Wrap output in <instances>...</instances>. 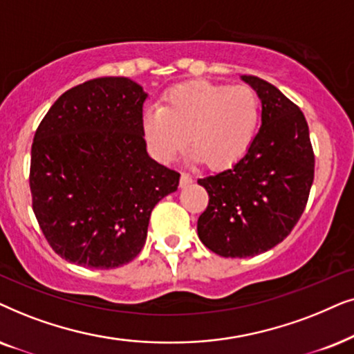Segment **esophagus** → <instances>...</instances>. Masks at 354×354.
I'll return each instance as SVG.
<instances>
[{"mask_svg": "<svg viewBox=\"0 0 354 354\" xmlns=\"http://www.w3.org/2000/svg\"><path fill=\"white\" fill-rule=\"evenodd\" d=\"M191 183H192V178L189 176V174H187V173H181L180 186H181V187H186V186H189Z\"/></svg>", "mask_w": 354, "mask_h": 354, "instance_id": "esophagus-1", "label": "esophagus"}]
</instances>
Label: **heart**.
Returning a JSON list of instances; mask_svg holds the SVG:
<instances>
[{"label":"heart","mask_w":354,"mask_h":354,"mask_svg":"<svg viewBox=\"0 0 354 354\" xmlns=\"http://www.w3.org/2000/svg\"><path fill=\"white\" fill-rule=\"evenodd\" d=\"M261 124V100L249 86L196 81L168 88L160 108L142 116L149 152L169 163L189 145L192 157L212 169H226L246 157Z\"/></svg>","instance_id":"1"}]
</instances>
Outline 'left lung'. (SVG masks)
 I'll list each match as a JSON object with an SVG mask.
<instances>
[{"instance_id": "1", "label": "left lung", "mask_w": 354, "mask_h": 354, "mask_svg": "<svg viewBox=\"0 0 354 354\" xmlns=\"http://www.w3.org/2000/svg\"><path fill=\"white\" fill-rule=\"evenodd\" d=\"M261 98L262 126L246 157L199 180L209 205L197 220L205 248L223 257H254L283 241L308 204L314 152L303 111L279 88L241 75Z\"/></svg>"}]
</instances>
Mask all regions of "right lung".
Here are the masks:
<instances>
[{"label": "right lung", "mask_w": 354, "mask_h": 354, "mask_svg": "<svg viewBox=\"0 0 354 354\" xmlns=\"http://www.w3.org/2000/svg\"><path fill=\"white\" fill-rule=\"evenodd\" d=\"M147 93L128 77H98L64 92L32 144V209L53 251L87 268L124 266L144 248L153 207L180 173L149 157Z\"/></svg>", "instance_id": "add662e5"}]
</instances>
